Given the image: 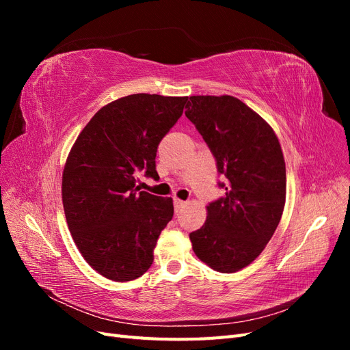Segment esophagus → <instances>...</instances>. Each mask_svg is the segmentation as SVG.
<instances>
[{"instance_id":"34e87169","label":"esophagus","mask_w":350,"mask_h":350,"mask_svg":"<svg viewBox=\"0 0 350 350\" xmlns=\"http://www.w3.org/2000/svg\"><path fill=\"white\" fill-rule=\"evenodd\" d=\"M184 206H185V201H183V200H178V198H174V207H175V211H176V213H178V211L181 210Z\"/></svg>"}]
</instances>
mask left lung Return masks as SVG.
Returning <instances> with one entry per match:
<instances>
[{
    "instance_id": "1",
    "label": "left lung",
    "mask_w": 350,
    "mask_h": 350,
    "mask_svg": "<svg viewBox=\"0 0 350 350\" xmlns=\"http://www.w3.org/2000/svg\"><path fill=\"white\" fill-rule=\"evenodd\" d=\"M185 116L216 161L225 196L207 206V220L189 234L196 256L234 273L256 260L276 230L286 198L282 147L271 126L234 96H191Z\"/></svg>"
}]
</instances>
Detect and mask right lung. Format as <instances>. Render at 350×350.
<instances>
[{"mask_svg": "<svg viewBox=\"0 0 350 350\" xmlns=\"http://www.w3.org/2000/svg\"><path fill=\"white\" fill-rule=\"evenodd\" d=\"M188 98L137 93L94 113L68 154L62 204L71 237L103 278L130 282L153 262V248L174 216L172 198L135 187L159 179L156 152L184 112Z\"/></svg>", "mask_w": 350, "mask_h": 350, "instance_id": "1", "label": "right lung"}]
</instances>
